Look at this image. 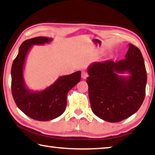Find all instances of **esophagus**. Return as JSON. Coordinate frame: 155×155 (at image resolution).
Listing matches in <instances>:
<instances>
[{"mask_svg": "<svg viewBox=\"0 0 155 155\" xmlns=\"http://www.w3.org/2000/svg\"><path fill=\"white\" fill-rule=\"evenodd\" d=\"M87 77H88V74H87V72L83 71L82 73H81V77H82L83 79H85V78H87Z\"/></svg>", "mask_w": 155, "mask_h": 155, "instance_id": "esophagus-1", "label": "esophagus"}]
</instances>
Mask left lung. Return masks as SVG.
Instances as JSON below:
<instances>
[{"mask_svg":"<svg viewBox=\"0 0 155 155\" xmlns=\"http://www.w3.org/2000/svg\"><path fill=\"white\" fill-rule=\"evenodd\" d=\"M87 72L91 108L97 117L117 123L138 110L145 97L147 74L137 47L129 44L124 60L94 62Z\"/></svg>","mask_w":155,"mask_h":155,"instance_id":"obj_1","label":"left lung"}]
</instances>
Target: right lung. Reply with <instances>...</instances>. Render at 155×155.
<instances>
[{"mask_svg": "<svg viewBox=\"0 0 155 155\" xmlns=\"http://www.w3.org/2000/svg\"><path fill=\"white\" fill-rule=\"evenodd\" d=\"M52 38H32L23 42L11 67V91L19 110L32 119L47 121L60 117L65 111L67 94L81 81V71L59 77L52 85L41 91H34L26 85L24 70L26 58L33 45L51 43Z\"/></svg>", "mask_w": 155, "mask_h": 155, "instance_id": "right-lung-1", "label": "right lung"}]
</instances>
